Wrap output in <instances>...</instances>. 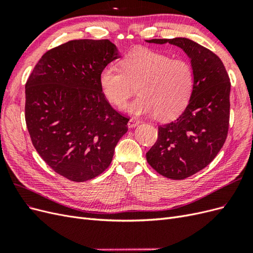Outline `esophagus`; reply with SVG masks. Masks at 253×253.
I'll return each mask as SVG.
<instances>
[{
  "mask_svg": "<svg viewBox=\"0 0 253 253\" xmlns=\"http://www.w3.org/2000/svg\"><path fill=\"white\" fill-rule=\"evenodd\" d=\"M139 124H140V120H139V119H137V118H131V119L128 120L127 126H128L129 128H132V127L137 126Z\"/></svg>",
  "mask_w": 253,
  "mask_h": 253,
  "instance_id": "1",
  "label": "esophagus"
}]
</instances>
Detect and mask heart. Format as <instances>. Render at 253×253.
<instances>
[{"instance_id": "heart-1", "label": "heart", "mask_w": 253, "mask_h": 253, "mask_svg": "<svg viewBox=\"0 0 253 253\" xmlns=\"http://www.w3.org/2000/svg\"><path fill=\"white\" fill-rule=\"evenodd\" d=\"M122 70L108 66L100 73L103 95L124 109L136 91L139 97L128 106L135 115L154 114L162 120L174 118L186 108L194 84V73L187 61L148 48H136L125 57Z\"/></svg>"}]
</instances>
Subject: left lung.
Masks as SVG:
<instances>
[{"mask_svg":"<svg viewBox=\"0 0 253 253\" xmlns=\"http://www.w3.org/2000/svg\"><path fill=\"white\" fill-rule=\"evenodd\" d=\"M183 49L194 73L192 95L175 120L158 126V138L147 152V162L160 175L185 179L215 158L226 141L230 118L231 83L224 63L210 49L186 39H152Z\"/></svg>","mask_w":253,"mask_h":253,"instance_id":"8db88e82","label":"left lung"}]
</instances>
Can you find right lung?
<instances>
[{"mask_svg":"<svg viewBox=\"0 0 253 253\" xmlns=\"http://www.w3.org/2000/svg\"><path fill=\"white\" fill-rule=\"evenodd\" d=\"M108 39L72 40L46 51L25 84V121L42 159L72 181H85L111 165L127 132L125 115L103 95L100 73L118 58Z\"/></svg>","mask_w":253,"mask_h":253,"instance_id":"1","label":"right lung"}]
</instances>
